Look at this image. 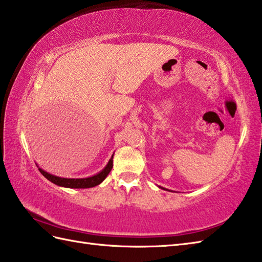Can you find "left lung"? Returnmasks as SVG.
<instances>
[{
  "instance_id": "obj_1",
  "label": "left lung",
  "mask_w": 262,
  "mask_h": 262,
  "mask_svg": "<svg viewBox=\"0 0 262 262\" xmlns=\"http://www.w3.org/2000/svg\"><path fill=\"white\" fill-rule=\"evenodd\" d=\"M161 189H165V188H163V187H160ZM165 190H168V189H165Z\"/></svg>"
}]
</instances>
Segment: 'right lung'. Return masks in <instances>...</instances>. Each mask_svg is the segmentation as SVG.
<instances>
[{
	"label": "right lung",
	"mask_w": 262,
	"mask_h": 262,
	"mask_svg": "<svg viewBox=\"0 0 262 262\" xmlns=\"http://www.w3.org/2000/svg\"><path fill=\"white\" fill-rule=\"evenodd\" d=\"M113 159H114V154L111 155L110 160L108 161L107 165L104 166V168L98 172V173L93 174L91 177H88V178H62V177H57V176H54L48 173L45 170H42L41 168L38 169L40 171V173L48 179L51 182L55 183V185H57L59 187H64V188H73V189H84V188H92V187H96L98 185H100L107 176L109 174V172L113 169Z\"/></svg>",
	"instance_id": "1"
}]
</instances>
